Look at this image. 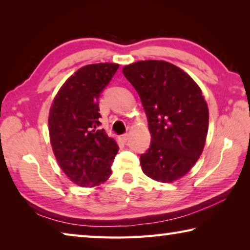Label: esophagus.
Listing matches in <instances>:
<instances>
[{"label":"esophagus","instance_id":"34e87169","mask_svg":"<svg viewBox=\"0 0 250 250\" xmlns=\"http://www.w3.org/2000/svg\"><path fill=\"white\" fill-rule=\"evenodd\" d=\"M128 139H129V134L128 133L122 134L121 137H120V141L121 142H126V141H128Z\"/></svg>","mask_w":250,"mask_h":250}]
</instances>
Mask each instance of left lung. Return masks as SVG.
I'll return each mask as SVG.
<instances>
[{"label":"left lung","instance_id":"8db88e82","mask_svg":"<svg viewBox=\"0 0 250 250\" xmlns=\"http://www.w3.org/2000/svg\"><path fill=\"white\" fill-rule=\"evenodd\" d=\"M146 110L151 146L140 156L150 179L172 183L195 166L205 146L208 107L201 88L179 67L140 61L122 68Z\"/></svg>","mask_w":250,"mask_h":250}]
</instances>
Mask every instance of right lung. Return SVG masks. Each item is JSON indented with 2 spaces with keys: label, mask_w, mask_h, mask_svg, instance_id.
<instances>
[{
  "label": "right lung",
  "mask_w": 250,
  "mask_h": 250,
  "mask_svg": "<svg viewBox=\"0 0 250 250\" xmlns=\"http://www.w3.org/2000/svg\"><path fill=\"white\" fill-rule=\"evenodd\" d=\"M113 62L86 65L62 83L50 105L49 139L59 167L82 188L104 183L118 153L115 139L100 125L98 98L116 74Z\"/></svg>",
  "instance_id": "obj_1"
}]
</instances>
